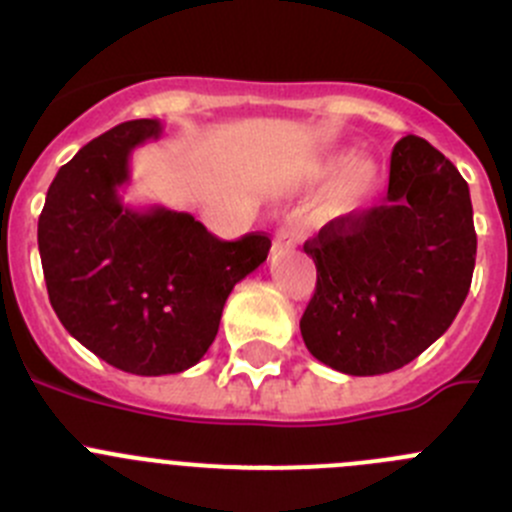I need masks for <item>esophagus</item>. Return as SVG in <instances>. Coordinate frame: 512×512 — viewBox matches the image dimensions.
Segmentation results:
<instances>
[{"label":"esophagus","mask_w":512,"mask_h":512,"mask_svg":"<svg viewBox=\"0 0 512 512\" xmlns=\"http://www.w3.org/2000/svg\"><path fill=\"white\" fill-rule=\"evenodd\" d=\"M289 247H294V235L287 230V227H282V230L275 235V240H272V255H277V252L282 250H289Z\"/></svg>","instance_id":"obj_1"}]
</instances>
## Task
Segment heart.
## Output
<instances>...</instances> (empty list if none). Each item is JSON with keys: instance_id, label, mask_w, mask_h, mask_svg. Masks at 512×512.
<instances>
[{"instance_id": "b5f03b06", "label": "heart", "mask_w": 512, "mask_h": 512, "mask_svg": "<svg viewBox=\"0 0 512 512\" xmlns=\"http://www.w3.org/2000/svg\"><path fill=\"white\" fill-rule=\"evenodd\" d=\"M312 178L317 183L332 180L322 213L329 220H347L366 208L381 188V168L374 158L334 153L314 165Z\"/></svg>"}]
</instances>
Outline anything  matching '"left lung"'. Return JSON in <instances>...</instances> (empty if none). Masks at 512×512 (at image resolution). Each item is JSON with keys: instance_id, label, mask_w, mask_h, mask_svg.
Masks as SVG:
<instances>
[{"instance_id": "8db88e82", "label": "left lung", "mask_w": 512, "mask_h": 512, "mask_svg": "<svg viewBox=\"0 0 512 512\" xmlns=\"http://www.w3.org/2000/svg\"><path fill=\"white\" fill-rule=\"evenodd\" d=\"M471 190L418 136L391 151L384 205L332 220L304 252L317 289L302 314L314 359L349 376L401 369L456 319L476 267Z\"/></svg>"}]
</instances>
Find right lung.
Listing matches in <instances>:
<instances>
[{
	"label": "right lung",
	"instance_id": "add662e5",
	"mask_svg": "<svg viewBox=\"0 0 512 512\" xmlns=\"http://www.w3.org/2000/svg\"><path fill=\"white\" fill-rule=\"evenodd\" d=\"M156 118L126 121L61 165L39 215L46 292L66 332L116 369L180 374L218 334L232 287L255 272L270 237L218 240L190 213L133 208V148L158 141Z\"/></svg>",
	"mask_w": 512,
	"mask_h": 512
}]
</instances>
